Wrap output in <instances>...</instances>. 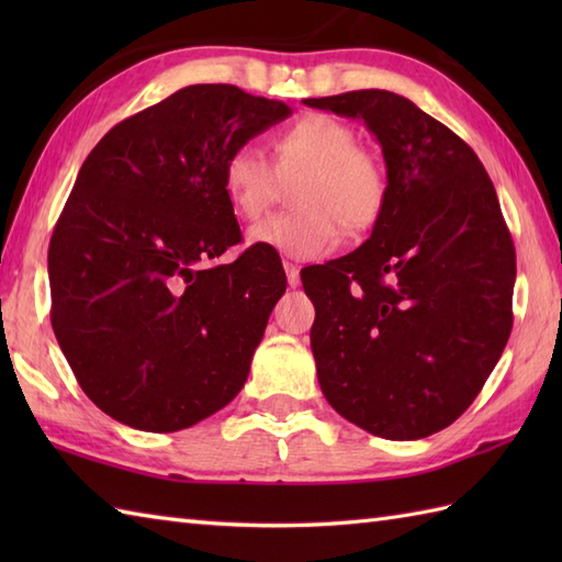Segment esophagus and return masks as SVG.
Segmentation results:
<instances>
[{
  "label": "esophagus",
  "instance_id": "1",
  "mask_svg": "<svg viewBox=\"0 0 562 562\" xmlns=\"http://www.w3.org/2000/svg\"><path fill=\"white\" fill-rule=\"evenodd\" d=\"M282 266H284V272H288V284H290V288H300V284H302L300 268H296L294 262H290V260H284Z\"/></svg>",
  "mask_w": 562,
  "mask_h": 562
}]
</instances>
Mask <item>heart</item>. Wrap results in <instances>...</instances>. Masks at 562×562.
Returning a JSON list of instances; mask_svg holds the SVG:
<instances>
[{"mask_svg":"<svg viewBox=\"0 0 562 562\" xmlns=\"http://www.w3.org/2000/svg\"><path fill=\"white\" fill-rule=\"evenodd\" d=\"M290 190L294 210L248 232V241L296 260H318L338 248L340 226L357 236L381 220L389 176L376 154L357 147V135L330 115H306L274 137L272 161L254 142L224 161L222 188L238 220L256 222Z\"/></svg>","mask_w":562,"mask_h":562,"instance_id":"heart-1","label":"heart"}]
</instances>
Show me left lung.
Instances as JSON below:
<instances>
[{"instance_id":"obj_1","label":"left lung","mask_w":562,"mask_h":562,"mask_svg":"<svg viewBox=\"0 0 562 562\" xmlns=\"http://www.w3.org/2000/svg\"><path fill=\"white\" fill-rule=\"evenodd\" d=\"M304 103L362 117L389 176L372 236L302 270L321 391L376 437H429L479 396L512 330L517 256L495 186L459 135L398 93Z\"/></svg>"}]
</instances>
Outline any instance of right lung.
Instances as JSON below:
<instances>
[{
	"label": "right lung",
	"instance_id": "add662e5",
	"mask_svg": "<svg viewBox=\"0 0 562 562\" xmlns=\"http://www.w3.org/2000/svg\"><path fill=\"white\" fill-rule=\"evenodd\" d=\"M292 113L232 83H193L117 123L81 164L47 250L53 330L83 393L142 432H178L244 389L288 288L241 241L229 154Z\"/></svg>",
	"mask_w": 562,
	"mask_h": 562
}]
</instances>
